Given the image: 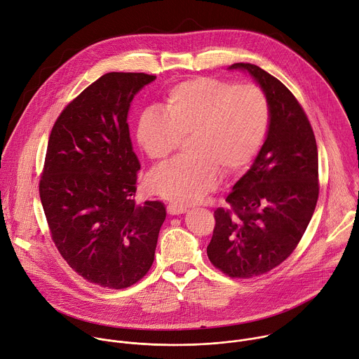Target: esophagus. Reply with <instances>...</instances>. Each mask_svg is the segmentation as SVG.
<instances>
[{"mask_svg": "<svg viewBox=\"0 0 359 359\" xmlns=\"http://www.w3.org/2000/svg\"><path fill=\"white\" fill-rule=\"evenodd\" d=\"M186 212H187V209L180 208V206H176V204H169V206H168V213H169L170 216H179V215H183V213H186Z\"/></svg>", "mask_w": 359, "mask_h": 359, "instance_id": "esophagus-1", "label": "esophagus"}]
</instances>
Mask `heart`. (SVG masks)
I'll return each instance as SVG.
<instances>
[{"label": "heart", "instance_id": "obj_1", "mask_svg": "<svg viewBox=\"0 0 359 359\" xmlns=\"http://www.w3.org/2000/svg\"><path fill=\"white\" fill-rule=\"evenodd\" d=\"M270 125V104L262 88L216 78H193L175 85L163 111L144 109L136 140L153 161H162L189 137V158L151 170L149 191L176 206H191L215 189L219 175L231 176L250 166Z\"/></svg>", "mask_w": 359, "mask_h": 359}]
</instances>
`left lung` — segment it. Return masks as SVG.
<instances>
[{
    "label": "left lung",
    "mask_w": 359,
    "mask_h": 359,
    "mask_svg": "<svg viewBox=\"0 0 359 359\" xmlns=\"http://www.w3.org/2000/svg\"><path fill=\"white\" fill-rule=\"evenodd\" d=\"M257 82L270 104L267 137L251 168L215 212L208 245L212 264L229 277L250 278L280 266L294 251L317 206L318 150L304 109L277 78L252 64H233Z\"/></svg>",
    "instance_id": "obj_1"
}]
</instances>
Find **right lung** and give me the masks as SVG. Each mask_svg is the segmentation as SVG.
Here are the masks:
<instances>
[{"label":"right lung","mask_w":359,"mask_h":359,"mask_svg":"<svg viewBox=\"0 0 359 359\" xmlns=\"http://www.w3.org/2000/svg\"><path fill=\"white\" fill-rule=\"evenodd\" d=\"M155 75L109 72L62 111L50 130L39 196L64 260L86 281L121 290L151 267L162 201L135 203L136 173L128 114Z\"/></svg>","instance_id":"obj_1"}]
</instances>
